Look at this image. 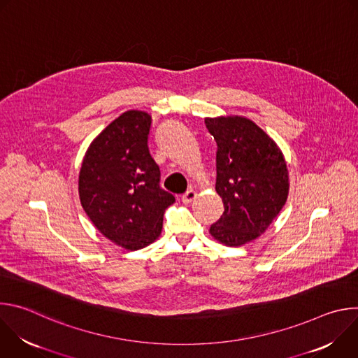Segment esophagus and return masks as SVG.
I'll use <instances>...</instances> for the list:
<instances>
[{
    "instance_id": "obj_1",
    "label": "esophagus",
    "mask_w": 358,
    "mask_h": 358,
    "mask_svg": "<svg viewBox=\"0 0 358 358\" xmlns=\"http://www.w3.org/2000/svg\"><path fill=\"white\" fill-rule=\"evenodd\" d=\"M196 198V192L194 191V189H188L187 192H184L182 195H181V201L184 202V203H189L191 201H194Z\"/></svg>"
}]
</instances>
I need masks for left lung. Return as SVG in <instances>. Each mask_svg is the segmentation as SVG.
I'll use <instances>...</instances> for the list:
<instances>
[{"label":"left lung","instance_id":"left-lung-1","mask_svg":"<svg viewBox=\"0 0 358 358\" xmlns=\"http://www.w3.org/2000/svg\"><path fill=\"white\" fill-rule=\"evenodd\" d=\"M217 141L215 189L224 214L211 235L228 246L257 239L283 208L289 177L280 148L252 120L228 116L206 119Z\"/></svg>","mask_w":358,"mask_h":358}]
</instances>
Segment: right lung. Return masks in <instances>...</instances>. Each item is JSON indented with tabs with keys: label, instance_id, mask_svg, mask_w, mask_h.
I'll return each instance as SVG.
<instances>
[{
	"label": "right lung",
	"instance_id": "obj_1",
	"mask_svg": "<svg viewBox=\"0 0 358 358\" xmlns=\"http://www.w3.org/2000/svg\"><path fill=\"white\" fill-rule=\"evenodd\" d=\"M151 116L129 110L89 145L79 173L86 215L108 239L137 250L155 241L176 196L160 187V167L148 151Z\"/></svg>",
	"mask_w": 358,
	"mask_h": 358
}]
</instances>
